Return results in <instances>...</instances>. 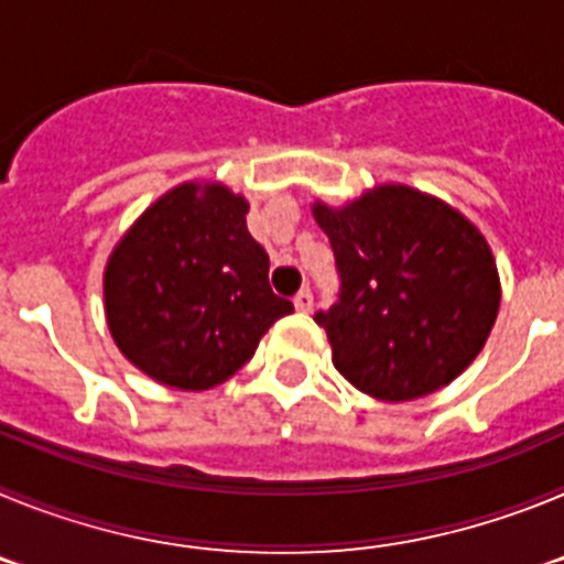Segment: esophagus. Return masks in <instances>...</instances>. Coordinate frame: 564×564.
I'll return each instance as SVG.
<instances>
[{"instance_id": "esophagus-1", "label": "esophagus", "mask_w": 564, "mask_h": 564, "mask_svg": "<svg viewBox=\"0 0 564 564\" xmlns=\"http://www.w3.org/2000/svg\"><path fill=\"white\" fill-rule=\"evenodd\" d=\"M293 307H296L299 313H311L313 311V293L307 291V288H302V291L293 296Z\"/></svg>"}]
</instances>
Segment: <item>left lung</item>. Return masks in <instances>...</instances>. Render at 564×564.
<instances>
[{"mask_svg":"<svg viewBox=\"0 0 564 564\" xmlns=\"http://www.w3.org/2000/svg\"><path fill=\"white\" fill-rule=\"evenodd\" d=\"M341 276L316 313L333 364L378 401H412L455 381L482 350L500 311L495 253L449 203L401 183L344 206L313 203Z\"/></svg>","mask_w":564,"mask_h":564,"instance_id":"obj_1","label":"left lung"}]
</instances>
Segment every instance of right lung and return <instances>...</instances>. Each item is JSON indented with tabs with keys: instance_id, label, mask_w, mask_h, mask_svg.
I'll use <instances>...</instances> for the list:
<instances>
[{
	"instance_id": "add662e5",
	"label": "right lung",
	"mask_w": 564,
	"mask_h": 564,
	"mask_svg": "<svg viewBox=\"0 0 564 564\" xmlns=\"http://www.w3.org/2000/svg\"><path fill=\"white\" fill-rule=\"evenodd\" d=\"M248 200L223 183L188 181L152 203L104 268L112 341L172 390L203 392L253 356L293 313L268 282V253L246 226Z\"/></svg>"
}]
</instances>
